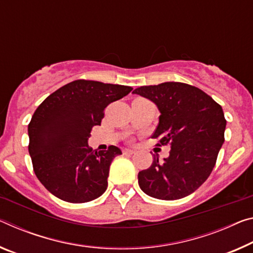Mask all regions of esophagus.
<instances>
[{"label":"esophagus","instance_id":"1","mask_svg":"<svg viewBox=\"0 0 253 253\" xmlns=\"http://www.w3.org/2000/svg\"><path fill=\"white\" fill-rule=\"evenodd\" d=\"M123 153H124V154H129V155H131V154L135 153V150H133V148H125V150L123 151Z\"/></svg>","mask_w":253,"mask_h":253}]
</instances>
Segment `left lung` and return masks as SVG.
<instances>
[{"label":"left lung","instance_id":"8db88e82","mask_svg":"<svg viewBox=\"0 0 253 253\" xmlns=\"http://www.w3.org/2000/svg\"><path fill=\"white\" fill-rule=\"evenodd\" d=\"M134 94L151 100L160 111L153 138L170 144L169 158L139 171V188L162 200L186 197L210 177L224 143L226 120L222 107L198 87L164 82L137 87Z\"/></svg>","mask_w":253,"mask_h":253}]
</instances>
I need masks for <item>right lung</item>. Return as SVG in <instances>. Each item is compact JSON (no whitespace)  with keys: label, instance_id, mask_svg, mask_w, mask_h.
I'll use <instances>...</instances> for the list:
<instances>
[{"label":"right lung","instance_id":"add662e5","mask_svg":"<svg viewBox=\"0 0 253 253\" xmlns=\"http://www.w3.org/2000/svg\"><path fill=\"white\" fill-rule=\"evenodd\" d=\"M133 87L76 80L59 87L36 109L28 126L34 171L55 197L69 203L91 202L108 186L109 168L117 146L107 151L89 147L93 126L101 124L109 103Z\"/></svg>","mask_w":253,"mask_h":253}]
</instances>
